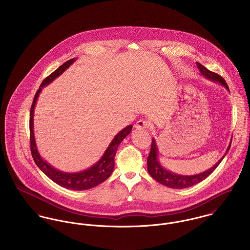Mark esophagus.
Here are the masks:
<instances>
[{
	"instance_id": "1",
	"label": "esophagus",
	"mask_w": 250,
	"mask_h": 250,
	"mask_svg": "<svg viewBox=\"0 0 250 250\" xmlns=\"http://www.w3.org/2000/svg\"><path fill=\"white\" fill-rule=\"evenodd\" d=\"M149 126H150V123L147 122V121L144 120V119H140V120L136 123V125H135V127H136L137 129H147V128H149Z\"/></svg>"
}]
</instances>
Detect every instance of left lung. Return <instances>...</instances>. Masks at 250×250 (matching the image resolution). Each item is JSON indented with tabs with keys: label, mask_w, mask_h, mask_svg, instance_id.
<instances>
[{
	"label": "left lung",
	"mask_w": 250,
	"mask_h": 250,
	"mask_svg": "<svg viewBox=\"0 0 250 250\" xmlns=\"http://www.w3.org/2000/svg\"><path fill=\"white\" fill-rule=\"evenodd\" d=\"M197 68L199 69L200 74L205 77L206 79L219 83L220 85H222L223 87H225L228 91H229V87L226 83V82L224 81V79L222 77H220L219 75L215 74L214 72L208 70L206 67H204L202 64H200L199 62H196ZM230 92V91H229ZM231 142L232 139L230 141V143L224 153V155L221 157V159L214 165V167H212L211 168L207 169L206 171L199 173V174H195V175H181L174 173L167 168H165L160 161H159V149L157 146L156 141L154 139H152V144H151V150L149 153V156L147 158V169L149 174L151 175L152 178L155 179L157 182H159L160 184L171 188H189L192 187L194 185H196L197 183H200L201 181H203L204 179L207 178L214 169L217 167V166L220 164V162L223 160V158L226 156V154L228 153L230 146H231Z\"/></svg>",
	"instance_id": "1"
}]
</instances>
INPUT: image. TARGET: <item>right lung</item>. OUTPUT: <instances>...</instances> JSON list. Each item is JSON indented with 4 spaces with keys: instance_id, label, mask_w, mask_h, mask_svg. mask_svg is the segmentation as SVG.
<instances>
[{
    "instance_id": "add662e5",
    "label": "right lung",
    "mask_w": 250,
    "mask_h": 250,
    "mask_svg": "<svg viewBox=\"0 0 250 250\" xmlns=\"http://www.w3.org/2000/svg\"><path fill=\"white\" fill-rule=\"evenodd\" d=\"M76 62V59H72L61 65L57 70L49 75L40 84L38 90L36 91V96L34 98V102L31 107L30 114V134H31V151L34 158V161L39 169L47 175L52 181L57 183L58 185L73 190H84L98 186L107 180L112 173L114 167V156L117 151L119 144L131 133L133 125H128L124 129H122L109 143L105 153L101 157V159L95 163L90 167L79 171V172H64L59 170L52 167L49 163H47L39 154L37 146H36V138L34 133V113L36 102L38 96L42 90V88L48 84H50L55 79L60 77L63 72L65 71L69 66Z\"/></svg>"
}]
</instances>
